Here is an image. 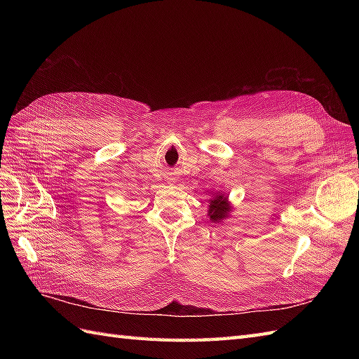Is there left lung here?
Instances as JSON below:
<instances>
[{
	"label": "left lung",
	"mask_w": 359,
	"mask_h": 359,
	"mask_svg": "<svg viewBox=\"0 0 359 359\" xmlns=\"http://www.w3.org/2000/svg\"><path fill=\"white\" fill-rule=\"evenodd\" d=\"M232 210L233 206L229 202V196L222 191L214 193L208 201V217L211 223H222L229 217Z\"/></svg>",
	"instance_id": "8db88e82"
}]
</instances>
